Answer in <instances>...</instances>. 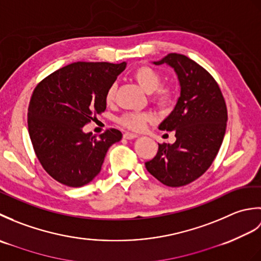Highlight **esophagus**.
<instances>
[{
    "instance_id": "esophagus-1",
    "label": "esophagus",
    "mask_w": 261,
    "mask_h": 261,
    "mask_svg": "<svg viewBox=\"0 0 261 261\" xmlns=\"http://www.w3.org/2000/svg\"><path fill=\"white\" fill-rule=\"evenodd\" d=\"M123 138L127 140H132V139H136V138H138V135L131 134V132H125V134L123 135Z\"/></svg>"
}]
</instances>
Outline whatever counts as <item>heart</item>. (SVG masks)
Instances as JSON below:
<instances>
[{
	"label": "heart",
	"instance_id": "b5f03b06",
	"mask_svg": "<svg viewBox=\"0 0 261 261\" xmlns=\"http://www.w3.org/2000/svg\"><path fill=\"white\" fill-rule=\"evenodd\" d=\"M134 77L143 91L147 93H152L151 99L156 103L162 110H168L171 108V105L175 102V92L173 88L168 86H159L162 82L158 71L152 69L148 66H142L138 68L135 73ZM115 96V85L111 86L107 95H105V101L108 104L112 103ZM153 120V115L149 112L145 113H126L122 115L119 119L120 123L127 127V129L134 131H141L145 129L148 122Z\"/></svg>",
	"mask_w": 261,
	"mask_h": 261
}]
</instances>
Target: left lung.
<instances>
[{
	"label": "left lung",
	"instance_id": "8db88e82",
	"mask_svg": "<svg viewBox=\"0 0 261 261\" xmlns=\"http://www.w3.org/2000/svg\"><path fill=\"white\" fill-rule=\"evenodd\" d=\"M153 64L174 69L180 94L174 110L158 126L175 131L176 141L159 145L146 168L166 186H184L202 176L218 154L228 121L226 105L218 83L191 58L168 54Z\"/></svg>",
	"mask_w": 261,
	"mask_h": 261
}]
</instances>
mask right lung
Masks as SVG:
<instances>
[{"label":"right lung","instance_id":"obj_1","mask_svg":"<svg viewBox=\"0 0 261 261\" xmlns=\"http://www.w3.org/2000/svg\"><path fill=\"white\" fill-rule=\"evenodd\" d=\"M125 67V62L74 63L35 88L28 130L39 162L54 179L69 187L88 184L101 171L109 148L122 139L116 129L96 137L83 126L104 112L107 92Z\"/></svg>","mask_w":261,"mask_h":261}]
</instances>
